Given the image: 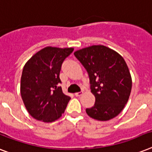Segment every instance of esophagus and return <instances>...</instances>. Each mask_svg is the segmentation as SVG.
Returning <instances> with one entry per match:
<instances>
[{
	"mask_svg": "<svg viewBox=\"0 0 152 152\" xmlns=\"http://www.w3.org/2000/svg\"><path fill=\"white\" fill-rule=\"evenodd\" d=\"M82 94H83L82 91H80V92H76V93H75V96H76V97H80V96H81Z\"/></svg>",
	"mask_w": 152,
	"mask_h": 152,
	"instance_id": "obj_1",
	"label": "esophagus"
}]
</instances>
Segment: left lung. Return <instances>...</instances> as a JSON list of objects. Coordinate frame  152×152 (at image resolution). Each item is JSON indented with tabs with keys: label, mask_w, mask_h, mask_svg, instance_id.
Instances as JSON below:
<instances>
[{
	"label": "left lung",
	"mask_w": 152,
	"mask_h": 152,
	"mask_svg": "<svg viewBox=\"0 0 152 152\" xmlns=\"http://www.w3.org/2000/svg\"><path fill=\"white\" fill-rule=\"evenodd\" d=\"M86 69L91 92L95 97L93 107L86 109L89 116L107 121L117 116L127 103L132 80L125 60L104 45H93L74 52Z\"/></svg>",
	"instance_id": "1"
}]
</instances>
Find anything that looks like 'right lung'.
I'll list each match as a JSON object with an SVG mask.
<instances>
[{
	"mask_svg": "<svg viewBox=\"0 0 152 152\" xmlns=\"http://www.w3.org/2000/svg\"><path fill=\"white\" fill-rule=\"evenodd\" d=\"M73 48L47 47L27 61L21 77L20 92L26 108L32 117L45 123L59 119L71 97L59 84L61 65Z\"/></svg>",
	"mask_w": 152,
	"mask_h": 152,
	"instance_id": "add662e5",
	"label": "right lung"
}]
</instances>
